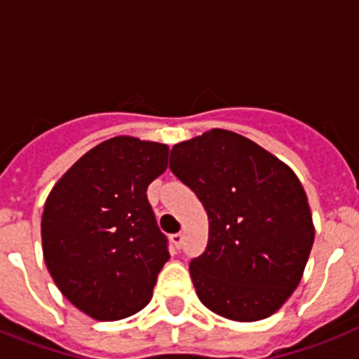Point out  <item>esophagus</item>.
Instances as JSON below:
<instances>
[{
    "label": "esophagus",
    "mask_w": 359,
    "mask_h": 359,
    "mask_svg": "<svg viewBox=\"0 0 359 359\" xmlns=\"http://www.w3.org/2000/svg\"><path fill=\"white\" fill-rule=\"evenodd\" d=\"M170 243H172V246L176 250L182 248V244H183V236H182V233H172V236H170Z\"/></svg>",
    "instance_id": "1"
}]
</instances>
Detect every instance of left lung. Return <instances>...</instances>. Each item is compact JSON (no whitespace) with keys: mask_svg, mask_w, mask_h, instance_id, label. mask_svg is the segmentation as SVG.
Masks as SVG:
<instances>
[{"mask_svg":"<svg viewBox=\"0 0 359 359\" xmlns=\"http://www.w3.org/2000/svg\"><path fill=\"white\" fill-rule=\"evenodd\" d=\"M169 167L208 214L207 250L190 261L203 306L236 322L273 315L298 286L315 241L302 183L226 129L176 144Z\"/></svg>","mask_w":359,"mask_h":359,"instance_id":"1","label":"left lung"}]
</instances>
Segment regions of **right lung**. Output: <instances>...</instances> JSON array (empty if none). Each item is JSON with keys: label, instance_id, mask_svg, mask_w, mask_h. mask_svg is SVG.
Returning a JSON list of instances; mask_svg holds the SVG:
<instances>
[{"label": "right lung", "instance_id": "right-lung-1", "mask_svg": "<svg viewBox=\"0 0 359 359\" xmlns=\"http://www.w3.org/2000/svg\"><path fill=\"white\" fill-rule=\"evenodd\" d=\"M167 145L115 136L75 161L44 203L46 268L91 318H128L151 300L170 255L147 187L167 169Z\"/></svg>", "mask_w": 359, "mask_h": 359}]
</instances>
